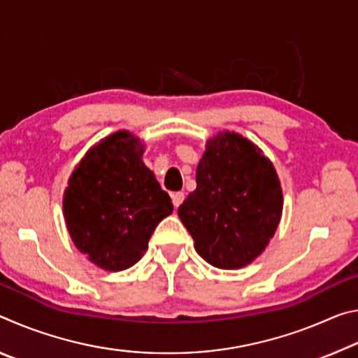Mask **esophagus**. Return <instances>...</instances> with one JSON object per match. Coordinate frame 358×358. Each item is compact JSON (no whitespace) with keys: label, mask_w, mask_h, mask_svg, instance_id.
I'll list each match as a JSON object with an SVG mask.
<instances>
[{"label":"esophagus","mask_w":358,"mask_h":358,"mask_svg":"<svg viewBox=\"0 0 358 358\" xmlns=\"http://www.w3.org/2000/svg\"><path fill=\"white\" fill-rule=\"evenodd\" d=\"M185 201V194L183 192H173L172 194V202H173V207L178 208L181 203Z\"/></svg>","instance_id":"esophagus-1"}]
</instances>
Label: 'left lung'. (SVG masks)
Segmentation results:
<instances>
[{
	"label": "left lung",
	"instance_id": "8db88e82",
	"mask_svg": "<svg viewBox=\"0 0 358 358\" xmlns=\"http://www.w3.org/2000/svg\"><path fill=\"white\" fill-rule=\"evenodd\" d=\"M196 181L178 216L197 254L222 270L250 265L282 215V187L271 161L238 132L222 131L205 143Z\"/></svg>",
	"mask_w": 358,
	"mask_h": 358
}]
</instances>
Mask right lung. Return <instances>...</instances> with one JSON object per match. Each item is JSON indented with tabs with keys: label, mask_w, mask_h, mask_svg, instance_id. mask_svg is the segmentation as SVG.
<instances>
[{
	"label": "right lung",
	"mask_w": 358,
	"mask_h": 358,
	"mask_svg": "<svg viewBox=\"0 0 358 358\" xmlns=\"http://www.w3.org/2000/svg\"><path fill=\"white\" fill-rule=\"evenodd\" d=\"M143 142L132 132H113L85 153L64 189L71 240L102 270L137 264L157 224L173 211L169 194L143 164Z\"/></svg>",
	"instance_id": "add662e5"
}]
</instances>
